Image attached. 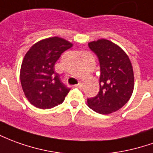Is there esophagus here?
<instances>
[{"mask_svg": "<svg viewBox=\"0 0 153 153\" xmlns=\"http://www.w3.org/2000/svg\"><path fill=\"white\" fill-rule=\"evenodd\" d=\"M75 87L78 88H80V89H81V88H83V84H82V83L80 82V83H79V84H77V85H75Z\"/></svg>", "mask_w": 153, "mask_h": 153, "instance_id": "1", "label": "esophagus"}]
</instances>
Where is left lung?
Listing matches in <instances>:
<instances>
[{
  "mask_svg": "<svg viewBox=\"0 0 153 153\" xmlns=\"http://www.w3.org/2000/svg\"><path fill=\"white\" fill-rule=\"evenodd\" d=\"M99 59V92L87 99L88 105L96 113L109 114L124 106L132 96L134 75L128 56L120 47L108 39L88 43Z\"/></svg>",
  "mask_w": 153,
  "mask_h": 153,
  "instance_id": "1",
  "label": "left lung"
}]
</instances>
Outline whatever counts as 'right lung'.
<instances>
[{
  "instance_id": "1",
  "label": "right lung",
  "mask_w": 153,
  "mask_h": 153,
  "mask_svg": "<svg viewBox=\"0 0 153 153\" xmlns=\"http://www.w3.org/2000/svg\"><path fill=\"white\" fill-rule=\"evenodd\" d=\"M72 44L59 37L36 43L25 54L21 68V83L32 105L48 109L61 104L70 90L63 84L54 65Z\"/></svg>"
}]
</instances>
